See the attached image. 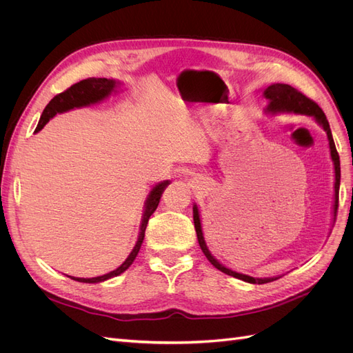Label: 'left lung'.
Masks as SVG:
<instances>
[{
  "instance_id": "1",
  "label": "left lung",
  "mask_w": 353,
  "mask_h": 353,
  "mask_svg": "<svg viewBox=\"0 0 353 353\" xmlns=\"http://www.w3.org/2000/svg\"><path fill=\"white\" fill-rule=\"evenodd\" d=\"M263 95L266 99L270 100V105H268V112H294V113H303L307 116H314L315 121L323 125V128L327 132L328 137V141H330V152H331V159H333L334 162V174H336V184H334V191H336V200H334V218L337 216V209H339V187H340V159H339V153L336 150V144L333 140V135H331V130H330V125L327 117L324 114V112L321 110L319 105L311 100L309 97H306L305 94H302L299 90L290 87V85L287 83H274L270 85L268 88L263 91ZM193 219H194V228L197 232V240L200 248L205 253V256L208 258V261L215 266L216 270H219L221 272L231 275V276H236L239 280L243 281H248L252 284H265V283H270L274 281L276 279H253V276L249 275H244V274H239L236 271H231L225 266L221 265L213 256L210 254V252L206 248V243L205 239H203V232H201V223H200V218H199V210L197 206L193 208Z\"/></svg>"
}]
</instances>
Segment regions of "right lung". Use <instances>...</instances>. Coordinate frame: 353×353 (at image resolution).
I'll list each match as a JSON object with an SVG mask.
<instances>
[{
    "label": "right lung",
    "mask_w": 353,
    "mask_h": 353,
    "mask_svg": "<svg viewBox=\"0 0 353 353\" xmlns=\"http://www.w3.org/2000/svg\"><path fill=\"white\" fill-rule=\"evenodd\" d=\"M114 87H116V82L113 79H105V78H88V79H83V81L73 83L70 88L57 94L56 97L47 104V108L41 114V119H39V123L37 126L35 132L41 131L52 116H56L57 113H61V112L70 110L73 108H81V105H88L91 103H97V101L103 100L104 97H108V95L114 90ZM168 185H169V181H163V183H160L159 185H156L152 190V193H150V196H148L147 203H145L140 237H138V241L135 244L134 250L131 252L130 256H128V259L119 266V268L109 272V274H105V275L95 276V279H74V276H70V279L74 281H81V283H100V281L112 279V276L119 275L130 268L131 263L137 258L138 252H140L148 219H150V216L153 215V212L156 210L159 201H160V197H162L163 191Z\"/></svg>",
    "instance_id": "1"
}]
</instances>
